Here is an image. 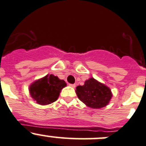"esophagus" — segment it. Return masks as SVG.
<instances>
[{"instance_id":"esophagus-1","label":"esophagus","mask_w":146,"mask_h":146,"mask_svg":"<svg viewBox=\"0 0 146 146\" xmlns=\"http://www.w3.org/2000/svg\"><path fill=\"white\" fill-rule=\"evenodd\" d=\"M69 86H70L71 88H74L76 87V84H69Z\"/></svg>"}]
</instances>
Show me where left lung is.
<instances>
[{
	"label": "left lung",
	"mask_w": 146,
	"mask_h": 146,
	"mask_svg": "<svg viewBox=\"0 0 146 146\" xmlns=\"http://www.w3.org/2000/svg\"><path fill=\"white\" fill-rule=\"evenodd\" d=\"M76 92L80 101L92 109L104 107L112 98L110 88L93 78L85 80L83 85L76 87Z\"/></svg>",
	"instance_id": "obj_1"
}]
</instances>
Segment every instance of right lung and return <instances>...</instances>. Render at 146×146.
Masks as SVG:
<instances>
[{
    "label": "right lung",
    "instance_id": "add662e5",
    "mask_svg": "<svg viewBox=\"0 0 146 146\" xmlns=\"http://www.w3.org/2000/svg\"><path fill=\"white\" fill-rule=\"evenodd\" d=\"M66 86V82L53 74L35 80L29 88L32 99L40 105H47L56 101L61 90Z\"/></svg>",
    "mask_w": 146,
    "mask_h": 146
}]
</instances>
